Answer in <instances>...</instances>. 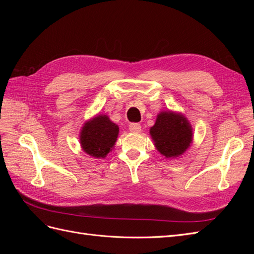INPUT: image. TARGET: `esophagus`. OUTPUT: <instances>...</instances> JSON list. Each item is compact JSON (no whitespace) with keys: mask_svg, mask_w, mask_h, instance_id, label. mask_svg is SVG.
<instances>
[{"mask_svg":"<svg viewBox=\"0 0 254 254\" xmlns=\"http://www.w3.org/2000/svg\"><path fill=\"white\" fill-rule=\"evenodd\" d=\"M129 130L133 133H139L141 132V125L137 124V123H131L129 125Z\"/></svg>","mask_w":254,"mask_h":254,"instance_id":"esophagus-1","label":"esophagus"}]
</instances>
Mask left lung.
<instances>
[{"mask_svg": "<svg viewBox=\"0 0 254 254\" xmlns=\"http://www.w3.org/2000/svg\"><path fill=\"white\" fill-rule=\"evenodd\" d=\"M149 132L157 150L165 158L181 156L193 141V128L188 119L170 110L158 114Z\"/></svg>", "mask_w": 254, "mask_h": 254, "instance_id": "left-lung-1", "label": "left lung"}]
</instances>
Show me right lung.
I'll return each instance as SVG.
<instances>
[{
    "instance_id": "1",
    "label": "right lung",
    "mask_w": 254,
    "mask_h": 254,
    "mask_svg": "<svg viewBox=\"0 0 254 254\" xmlns=\"http://www.w3.org/2000/svg\"><path fill=\"white\" fill-rule=\"evenodd\" d=\"M119 135V126L108 115L99 114L84 123L79 140L82 150L93 158H106L112 150Z\"/></svg>"
}]
</instances>
